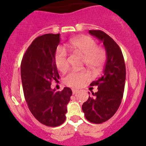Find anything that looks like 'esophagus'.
<instances>
[{
	"instance_id": "1",
	"label": "esophagus",
	"mask_w": 146,
	"mask_h": 146,
	"mask_svg": "<svg viewBox=\"0 0 146 146\" xmlns=\"http://www.w3.org/2000/svg\"><path fill=\"white\" fill-rule=\"evenodd\" d=\"M77 92H78V90H77V89H72V94H77Z\"/></svg>"
}]
</instances>
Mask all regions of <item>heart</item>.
Segmentation results:
<instances>
[{"label": "heart", "instance_id": "1", "mask_svg": "<svg viewBox=\"0 0 146 146\" xmlns=\"http://www.w3.org/2000/svg\"><path fill=\"white\" fill-rule=\"evenodd\" d=\"M68 47L72 51L83 56V64L93 73L97 74L102 69L106 59V54L102 47L96 46L92 38L87 36H80L69 41ZM54 61L57 69L65 72L69 68L67 53L65 49L58 47L54 55ZM90 74L85 69L72 71L67 74L64 81L66 86L72 88H80L90 80Z\"/></svg>", "mask_w": 146, "mask_h": 146}]
</instances>
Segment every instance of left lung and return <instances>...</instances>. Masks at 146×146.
<instances>
[{
  "instance_id": "obj_1",
  "label": "left lung",
  "mask_w": 146,
  "mask_h": 146,
  "mask_svg": "<svg viewBox=\"0 0 146 146\" xmlns=\"http://www.w3.org/2000/svg\"><path fill=\"white\" fill-rule=\"evenodd\" d=\"M89 33L103 42L106 50L107 61L103 74L91 83L98 91L82 106L85 117L94 123H102L116 113L123 98L126 80V66L123 54L117 43L100 30H90ZM89 94V93H88Z\"/></svg>"
}]
</instances>
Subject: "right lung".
Wrapping results in <instances>:
<instances>
[{"label":"right lung","instance_id":"1","mask_svg":"<svg viewBox=\"0 0 146 146\" xmlns=\"http://www.w3.org/2000/svg\"><path fill=\"white\" fill-rule=\"evenodd\" d=\"M60 43V33H47L33 40L21 62V79L25 101L31 113L47 126H60L66 120L67 104L72 91L65 87L55 92L50 87L59 79L54 55Z\"/></svg>","mask_w":146,"mask_h":146}]
</instances>
